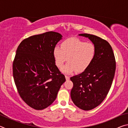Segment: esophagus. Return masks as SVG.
I'll return each mask as SVG.
<instances>
[{
  "mask_svg": "<svg viewBox=\"0 0 128 128\" xmlns=\"http://www.w3.org/2000/svg\"><path fill=\"white\" fill-rule=\"evenodd\" d=\"M66 80H69V79H70V77L68 76H66Z\"/></svg>",
  "mask_w": 128,
  "mask_h": 128,
  "instance_id": "obj_1",
  "label": "esophagus"
}]
</instances>
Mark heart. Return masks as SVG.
I'll use <instances>...</instances> for the list:
<instances>
[{
    "label": "heart",
    "instance_id": "b5f03b06",
    "mask_svg": "<svg viewBox=\"0 0 128 128\" xmlns=\"http://www.w3.org/2000/svg\"><path fill=\"white\" fill-rule=\"evenodd\" d=\"M52 55L56 66L59 68L66 60L68 62L62 69L63 73L70 74L76 71L82 73L92 64L96 55V48L91 42L69 38L62 41L60 47H54Z\"/></svg>",
    "mask_w": 128,
    "mask_h": 128
}]
</instances>
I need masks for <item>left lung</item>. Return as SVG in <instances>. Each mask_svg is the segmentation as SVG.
I'll return each mask as SVG.
<instances>
[{
  "mask_svg": "<svg viewBox=\"0 0 128 128\" xmlns=\"http://www.w3.org/2000/svg\"><path fill=\"white\" fill-rule=\"evenodd\" d=\"M79 36L92 41L96 48V55L87 70L70 77L73 84L70 96L77 107L89 111L98 106L107 96L114 78L116 61L112 47L107 40L89 34Z\"/></svg>",
  "mask_w": 128,
  "mask_h": 128,
  "instance_id": "1",
  "label": "left lung"
}]
</instances>
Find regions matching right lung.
Returning <instances> with one entry per match:
<instances>
[{
	"label": "right lung",
	"instance_id": "right-lung-1",
	"mask_svg": "<svg viewBox=\"0 0 128 128\" xmlns=\"http://www.w3.org/2000/svg\"><path fill=\"white\" fill-rule=\"evenodd\" d=\"M62 39L60 33L48 32L25 39L17 47L13 62L14 81L21 98L35 110L50 106L66 80L52 55Z\"/></svg>",
	"mask_w": 128,
	"mask_h": 128
}]
</instances>
